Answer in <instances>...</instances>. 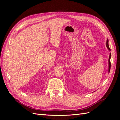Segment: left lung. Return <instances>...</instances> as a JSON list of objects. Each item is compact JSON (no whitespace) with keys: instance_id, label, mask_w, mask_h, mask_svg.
<instances>
[{"instance_id":"8db88e82","label":"left lung","mask_w":120,"mask_h":120,"mask_svg":"<svg viewBox=\"0 0 120 120\" xmlns=\"http://www.w3.org/2000/svg\"><path fill=\"white\" fill-rule=\"evenodd\" d=\"M106 46L108 49L109 50V51H110L111 49L109 48V39H107V42H106ZM111 57V53H110V56H109V71H108V73H109L110 71V69H111V61H110V59Z\"/></svg>"}]
</instances>
